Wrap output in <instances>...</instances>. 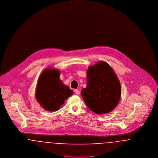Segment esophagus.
<instances>
[{
	"mask_svg": "<svg viewBox=\"0 0 158 158\" xmlns=\"http://www.w3.org/2000/svg\"><path fill=\"white\" fill-rule=\"evenodd\" d=\"M74 92L76 93V94H80V91H79V90L77 89H74Z\"/></svg>",
	"mask_w": 158,
	"mask_h": 158,
	"instance_id": "1",
	"label": "esophagus"
}]
</instances>
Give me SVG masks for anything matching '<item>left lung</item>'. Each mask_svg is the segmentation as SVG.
<instances>
[{"label":"left lung","mask_w":158,"mask_h":158,"mask_svg":"<svg viewBox=\"0 0 158 158\" xmlns=\"http://www.w3.org/2000/svg\"><path fill=\"white\" fill-rule=\"evenodd\" d=\"M87 80L81 95L88 107L98 114L112 111L121 99V87L111 67L102 60L89 67Z\"/></svg>","instance_id":"1"}]
</instances>
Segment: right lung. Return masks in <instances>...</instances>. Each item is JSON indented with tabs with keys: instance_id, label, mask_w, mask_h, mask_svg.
Here are the masks:
<instances>
[{
	"instance_id": "right-lung-1",
	"label": "right lung",
	"mask_w": 158,
	"mask_h": 158,
	"mask_svg": "<svg viewBox=\"0 0 158 158\" xmlns=\"http://www.w3.org/2000/svg\"><path fill=\"white\" fill-rule=\"evenodd\" d=\"M60 71L47 68L42 71L35 87L37 102L46 111L59 110L73 91L60 79Z\"/></svg>"
}]
</instances>
